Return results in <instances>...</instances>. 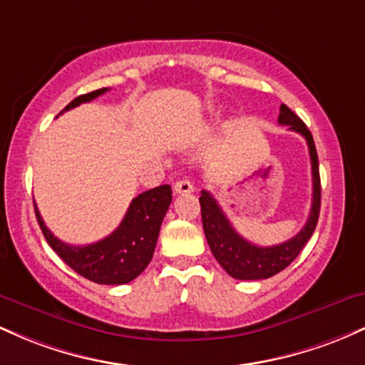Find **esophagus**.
Returning a JSON list of instances; mask_svg holds the SVG:
<instances>
[{
  "mask_svg": "<svg viewBox=\"0 0 365 365\" xmlns=\"http://www.w3.org/2000/svg\"><path fill=\"white\" fill-rule=\"evenodd\" d=\"M173 190L175 194H190V192H194V185H192V182L188 178H182L175 183Z\"/></svg>",
  "mask_w": 365,
  "mask_h": 365,
  "instance_id": "34e87169",
  "label": "esophagus"
}]
</instances>
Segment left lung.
I'll return each mask as SVG.
<instances>
[{
    "label": "left lung",
    "instance_id": "1",
    "mask_svg": "<svg viewBox=\"0 0 365 365\" xmlns=\"http://www.w3.org/2000/svg\"><path fill=\"white\" fill-rule=\"evenodd\" d=\"M279 125H288L293 132L300 133L309 145L312 165V206L309 212L307 223L290 240L271 247H259L252 242L245 240L238 235L223 209L216 202V199L207 190L200 192V215H202V226L206 233L207 244L211 252L221 267L232 278L237 279H266L278 274L284 267L290 266L293 259L300 254L309 238L316 230L319 220L321 207V178H319V161L317 150L314 145L312 133L305 127V123L293 113L287 104H282L278 116Z\"/></svg>",
    "mask_w": 365,
    "mask_h": 365
}]
</instances>
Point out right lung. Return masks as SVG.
<instances>
[{
  "instance_id": "obj_1",
  "label": "right lung",
  "mask_w": 365,
  "mask_h": 365,
  "mask_svg": "<svg viewBox=\"0 0 365 365\" xmlns=\"http://www.w3.org/2000/svg\"><path fill=\"white\" fill-rule=\"evenodd\" d=\"M108 89L92 91L75 98L63 111H68L82 103H89ZM171 204V187L161 185L142 192L130 202V207L118 228L103 240L91 245H70L58 240L46 228L37 211L43 235L51 249L83 278L99 284H125L135 279L153 259L163 217Z\"/></svg>"
}]
</instances>
